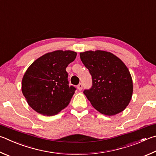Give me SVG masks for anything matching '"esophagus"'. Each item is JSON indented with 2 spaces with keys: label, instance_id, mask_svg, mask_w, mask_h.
Listing matches in <instances>:
<instances>
[{
  "label": "esophagus",
  "instance_id": "esophagus-1",
  "mask_svg": "<svg viewBox=\"0 0 156 156\" xmlns=\"http://www.w3.org/2000/svg\"><path fill=\"white\" fill-rule=\"evenodd\" d=\"M83 84H81V83H80L78 84V85L77 86V89L79 90H81L82 89H83Z\"/></svg>",
  "mask_w": 156,
  "mask_h": 156
}]
</instances>
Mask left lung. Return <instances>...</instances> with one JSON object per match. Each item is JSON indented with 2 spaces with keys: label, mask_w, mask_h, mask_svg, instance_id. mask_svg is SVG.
I'll return each mask as SVG.
<instances>
[{
  "label": "left lung",
  "mask_w": 156,
  "mask_h": 156,
  "mask_svg": "<svg viewBox=\"0 0 156 156\" xmlns=\"http://www.w3.org/2000/svg\"><path fill=\"white\" fill-rule=\"evenodd\" d=\"M80 56L92 76L91 87L83 91L92 106L105 115L122 112L133 92L132 77L126 65L106 51H87Z\"/></svg>",
  "instance_id": "8db88e82"
}]
</instances>
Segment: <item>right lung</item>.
Wrapping results in <instances>:
<instances>
[{"instance_id":"right-lung-1","label":"right lung","mask_w":156,"mask_h":156,"mask_svg":"<svg viewBox=\"0 0 156 156\" xmlns=\"http://www.w3.org/2000/svg\"><path fill=\"white\" fill-rule=\"evenodd\" d=\"M76 55L70 50L54 51L37 59L27 69L22 91L34 110L52 116L67 106L76 89L69 85L66 69Z\"/></svg>"}]
</instances>
